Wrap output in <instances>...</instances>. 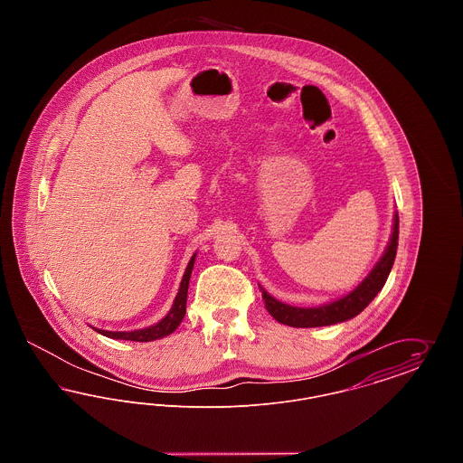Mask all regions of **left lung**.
Masks as SVG:
<instances>
[{"mask_svg": "<svg viewBox=\"0 0 463 463\" xmlns=\"http://www.w3.org/2000/svg\"><path fill=\"white\" fill-rule=\"evenodd\" d=\"M397 240H399V215H394L392 236L387 244L382 259L376 262L373 270L364 278V281L353 291L335 302L319 306V307H293L270 297L264 288L260 287L267 312L279 323L293 328H316V326H330L336 323H344L353 319L359 312L368 307V304L376 297V293L383 288L391 269L396 259Z\"/></svg>", "mask_w": 463, "mask_h": 463, "instance_id": "8db88e82", "label": "left lung"}]
</instances>
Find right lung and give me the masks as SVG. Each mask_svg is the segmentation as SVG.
<instances>
[{
    "mask_svg": "<svg viewBox=\"0 0 463 463\" xmlns=\"http://www.w3.org/2000/svg\"><path fill=\"white\" fill-rule=\"evenodd\" d=\"M194 260H196V253L193 255V259L189 260L187 269L184 272V278H182V283L178 288V293H176L175 300H174V306L170 308V312L153 326L149 328H142V330L135 331H108V330H93L108 338H114V340H132V342H153L157 338H163L170 333L178 328V325L182 323L184 316H185V304H187V288H189V279H191V272H193V267H194Z\"/></svg>",
    "mask_w": 463,
    "mask_h": 463,
    "instance_id": "right-lung-1",
    "label": "right lung"
}]
</instances>
